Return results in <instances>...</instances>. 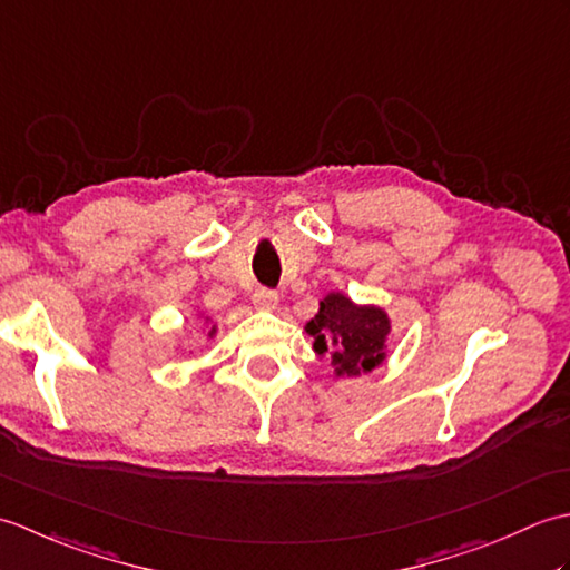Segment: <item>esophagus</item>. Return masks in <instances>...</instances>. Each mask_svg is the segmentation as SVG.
Returning <instances> with one entry per match:
<instances>
[{"label": "esophagus", "instance_id": "34e87169", "mask_svg": "<svg viewBox=\"0 0 570 570\" xmlns=\"http://www.w3.org/2000/svg\"><path fill=\"white\" fill-rule=\"evenodd\" d=\"M254 306H257L259 311H274L276 304H278V294L272 292V288H257L252 296Z\"/></svg>", "mask_w": 570, "mask_h": 570}]
</instances>
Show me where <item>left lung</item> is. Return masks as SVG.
I'll return each mask as SVG.
<instances>
[{
	"instance_id": "obj_1",
	"label": "left lung",
	"mask_w": 570,
	"mask_h": 570,
	"mask_svg": "<svg viewBox=\"0 0 570 570\" xmlns=\"http://www.w3.org/2000/svg\"><path fill=\"white\" fill-rule=\"evenodd\" d=\"M304 328L313 337V353L331 360L335 377H362L386 360L392 318L382 306L355 304L331 292L318 301V313Z\"/></svg>"
}]
</instances>
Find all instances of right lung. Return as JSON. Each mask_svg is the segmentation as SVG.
<instances>
[{
	"instance_id": "obj_1",
	"label": "right lung",
	"mask_w": 570,
	"mask_h": 570,
	"mask_svg": "<svg viewBox=\"0 0 570 570\" xmlns=\"http://www.w3.org/2000/svg\"><path fill=\"white\" fill-rule=\"evenodd\" d=\"M196 316L203 318V328H205L203 333H205V337H208V341H213V337L217 335V323L210 316H205V313H200V311L196 313Z\"/></svg>"
}]
</instances>
